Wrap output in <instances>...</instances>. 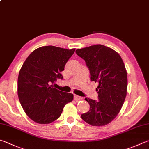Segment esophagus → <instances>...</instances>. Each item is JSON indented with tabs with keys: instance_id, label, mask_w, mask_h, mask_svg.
<instances>
[{
	"instance_id": "obj_1",
	"label": "esophagus",
	"mask_w": 149,
	"mask_h": 149,
	"mask_svg": "<svg viewBox=\"0 0 149 149\" xmlns=\"http://www.w3.org/2000/svg\"><path fill=\"white\" fill-rule=\"evenodd\" d=\"M83 98H82V97H81V96H77V95H74V100L75 101H78V100H82Z\"/></svg>"
}]
</instances>
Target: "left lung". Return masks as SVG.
Here are the masks:
<instances>
[{"label":"left lung","instance_id":"1","mask_svg":"<svg viewBox=\"0 0 149 149\" xmlns=\"http://www.w3.org/2000/svg\"><path fill=\"white\" fill-rule=\"evenodd\" d=\"M85 61L91 81L98 83V100L86 98L90 110L82 119L94 126H104L117 117L125 100L128 79L125 66L118 53L101 44L75 51Z\"/></svg>","mask_w":149,"mask_h":149}]
</instances>
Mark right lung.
<instances>
[{
  "instance_id": "1",
  "label": "right lung",
  "mask_w": 149,
  "mask_h": 149,
  "mask_svg": "<svg viewBox=\"0 0 149 149\" xmlns=\"http://www.w3.org/2000/svg\"><path fill=\"white\" fill-rule=\"evenodd\" d=\"M75 49L48 45L30 54L19 73L17 94L28 117L39 124H49L60 117L74 95L54 88L52 84L63 79V72Z\"/></svg>"
}]
</instances>
